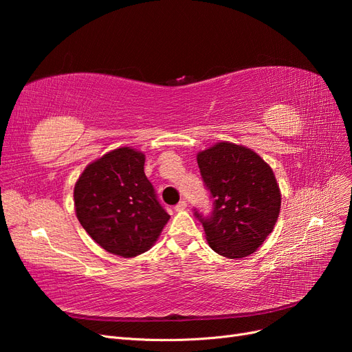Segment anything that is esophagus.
<instances>
[{
  "mask_svg": "<svg viewBox=\"0 0 352 352\" xmlns=\"http://www.w3.org/2000/svg\"><path fill=\"white\" fill-rule=\"evenodd\" d=\"M186 207H188V202L186 201H180L179 204L175 207V210L176 211H184V210H186Z\"/></svg>",
  "mask_w": 352,
  "mask_h": 352,
  "instance_id": "1",
  "label": "esophagus"
}]
</instances>
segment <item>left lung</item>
I'll return each mask as SVG.
<instances>
[{"label":"left lung","instance_id":"left-lung-1","mask_svg":"<svg viewBox=\"0 0 352 352\" xmlns=\"http://www.w3.org/2000/svg\"><path fill=\"white\" fill-rule=\"evenodd\" d=\"M202 179L214 198L210 219H202L212 251L243 258L273 232L282 195L272 167L250 148L221 141L197 154Z\"/></svg>","mask_w":352,"mask_h":352}]
</instances>
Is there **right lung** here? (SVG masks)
Listing matches in <instances>:
<instances>
[{
  "label": "right lung",
  "mask_w": 352,
  "mask_h": 352,
  "mask_svg": "<svg viewBox=\"0 0 352 352\" xmlns=\"http://www.w3.org/2000/svg\"><path fill=\"white\" fill-rule=\"evenodd\" d=\"M144 164L142 151L116 148L85 167L73 190L82 228L101 248L123 258L150 250L170 219Z\"/></svg>",
  "instance_id": "obj_1"
}]
</instances>
